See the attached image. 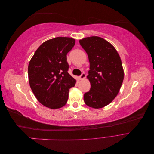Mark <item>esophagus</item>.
<instances>
[{
  "label": "esophagus",
  "instance_id": "34e87169",
  "mask_svg": "<svg viewBox=\"0 0 154 154\" xmlns=\"http://www.w3.org/2000/svg\"><path fill=\"white\" fill-rule=\"evenodd\" d=\"M85 78V74L84 72H83L82 74V75L79 77V79H80V80H83V79Z\"/></svg>",
  "mask_w": 154,
  "mask_h": 154
}]
</instances>
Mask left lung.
I'll return each instance as SVG.
<instances>
[{
    "label": "left lung",
    "instance_id": "obj_1",
    "mask_svg": "<svg viewBox=\"0 0 154 154\" xmlns=\"http://www.w3.org/2000/svg\"><path fill=\"white\" fill-rule=\"evenodd\" d=\"M79 42L90 62L87 78L91 89L85 93L83 100L92 108H103L113 101L122 87L124 78L122 60L114 46L101 37H87Z\"/></svg>",
    "mask_w": 154,
    "mask_h": 154
}]
</instances>
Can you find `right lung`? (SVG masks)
Masks as SVG:
<instances>
[{"label":"right lung","mask_w":154,"mask_h":154,"mask_svg":"<svg viewBox=\"0 0 154 154\" xmlns=\"http://www.w3.org/2000/svg\"><path fill=\"white\" fill-rule=\"evenodd\" d=\"M75 44L69 37H57L41 44L28 66L29 85L36 99L46 107L60 109L67 103L69 88L76 80L68 73L67 54Z\"/></svg>","instance_id":"1"}]
</instances>
